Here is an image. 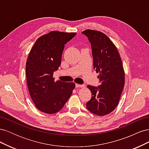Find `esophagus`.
I'll use <instances>...</instances> for the list:
<instances>
[{"instance_id":"1","label":"esophagus","mask_w":149,"mask_h":149,"mask_svg":"<svg viewBox=\"0 0 149 149\" xmlns=\"http://www.w3.org/2000/svg\"><path fill=\"white\" fill-rule=\"evenodd\" d=\"M84 86L83 84H76V88H83Z\"/></svg>"}]
</instances>
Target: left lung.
<instances>
[{
	"mask_svg": "<svg viewBox=\"0 0 149 149\" xmlns=\"http://www.w3.org/2000/svg\"><path fill=\"white\" fill-rule=\"evenodd\" d=\"M92 48L94 69L99 73L100 85H88L92 96L87 109L100 116L113 111L119 102L125 84V72L119 53L114 43L101 31L86 30Z\"/></svg>",
	"mask_w": 149,
	"mask_h": 149,
	"instance_id": "1",
	"label": "left lung"
}]
</instances>
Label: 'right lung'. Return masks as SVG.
<instances>
[{"instance_id":"add662e5","label":"right lung","mask_w":149,"mask_h":149,"mask_svg":"<svg viewBox=\"0 0 149 149\" xmlns=\"http://www.w3.org/2000/svg\"><path fill=\"white\" fill-rule=\"evenodd\" d=\"M76 33L52 31L40 37L31 48L26 63V83L37 109L55 114L71 96L75 83L55 81L53 72L60 66L65 44Z\"/></svg>"}]
</instances>
